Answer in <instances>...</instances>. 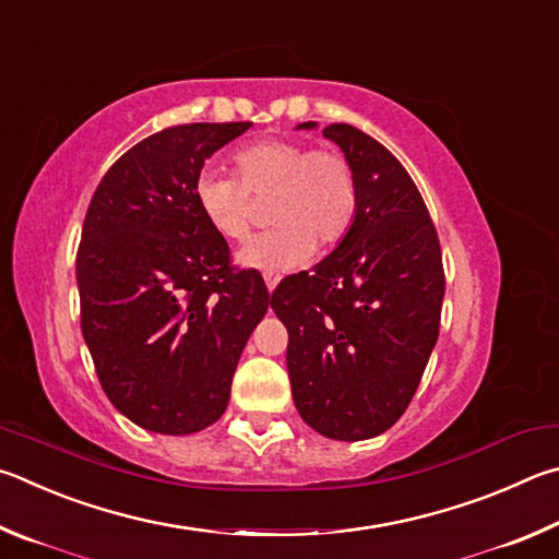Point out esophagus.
Instances as JSON below:
<instances>
[{"label": "esophagus", "mask_w": 559, "mask_h": 559, "mask_svg": "<svg viewBox=\"0 0 559 559\" xmlns=\"http://www.w3.org/2000/svg\"><path fill=\"white\" fill-rule=\"evenodd\" d=\"M264 285H267L270 292H274V287L280 285V274L277 272H264Z\"/></svg>", "instance_id": "34e87169"}]
</instances>
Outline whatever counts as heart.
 Listing matches in <instances>:
<instances>
[{
  "instance_id": "heart-1",
  "label": "heart",
  "mask_w": 559,
  "mask_h": 559,
  "mask_svg": "<svg viewBox=\"0 0 559 559\" xmlns=\"http://www.w3.org/2000/svg\"><path fill=\"white\" fill-rule=\"evenodd\" d=\"M267 201L272 230L250 240L238 262L258 270H292L311 248L326 252L346 238L358 213L354 166L334 146L301 140H258L230 154V176L203 174L195 203L209 228L228 242L250 235L254 203Z\"/></svg>"
}]
</instances>
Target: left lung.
Returning <instances> with one entry per match:
<instances>
[{
  "label": "left lung",
  "instance_id": "8db88e82",
  "mask_svg": "<svg viewBox=\"0 0 559 559\" xmlns=\"http://www.w3.org/2000/svg\"><path fill=\"white\" fill-rule=\"evenodd\" d=\"M324 136L354 166V228L314 270L282 280L270 305L289 331L301 419L329 439L358 442L393 427L423 380L439 336L444 264L405 166L350 124H329Z\"/></svg>",
  "mask_w": 559,
  "mask_h": 559
}]
</instances>
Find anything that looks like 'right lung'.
<instances>
[{
	"mask_svg": "<svg viewBox=\"0 0 559 559\" xmlns=\"http://www.w3.org/2000/svg\"><path fill=\"white\" fill-rule=\"evenodd\" d=\"M252 122L176 124L117 159L87 205L75 258L81 329L105 395L150 432H201L270 307L254 270L195 203L205 159Z\"/></svg>",
	"mask_w": 559,
	"mask_h": 559,
	"instance_id": "obj_1",
	"label": "right lung"
}]
</instances>
